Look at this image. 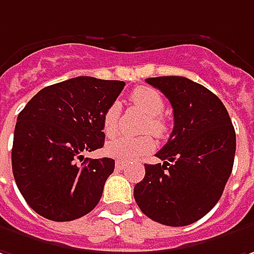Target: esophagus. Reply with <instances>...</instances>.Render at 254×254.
<instances>
[{"mask_svg": "<svg viewBox=\"0 0 254 254\" xmlns=\"http://www.w3.org/2000/svg\"><path fill=\"white\" fill-rule=\"evenodd\" d=\"M125 166H127V163L124 162V160H117V162H115V169H117V170H124Z\"/></svg>", "mask_w": 254, "mask_h": 254, "instance_id": "1", "label": "esophagus"}]
</instances>
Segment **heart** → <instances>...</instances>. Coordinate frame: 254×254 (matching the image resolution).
<instances>
[{
	"instance_id": "b5f03b06",
	"label": "heart",
	"mask_w": 254,
	"mask_h": 254,
	"mask_svg": "<svg viewBox=\"0 0 254 254\" xmlns=\"http://www.w3.org/2000/svg\"><path fill=\"white\" fill-rule=\"evenodd\" d=\"M132 102L139 110H142L149 115V121L144 124V132H152L156 136H163L167 130L166 121L160 117L164 111V101L159 92L150 87H137L132 92ZM119 114L121 105L119 102H112L104 112L102 117V132L111 137L118 132ZM156 147L154 140L150 136H139V137H129V136H119L114 140H110L105 144V153L110 157L119 160H135L140 156L149 154Z\"/></svg>"
}]
</instances>
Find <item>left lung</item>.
I'll use <instances>...</instances> for the list:
<instances>
[{
    "mask_svg": "<svg viewBox=\"0 0 254 254\" xmlns=\"http://www.w3.org/2000/svg\"><path fill=\"white\" fill-rule=\"evenodd\" d=\"M169 98L174 127L157 152L163 163L144 164L133 197L146 216L186 226L205 216L222 195L236 152L229 114L214 92L186 77L146 78Z\"/></svg>",
    "mask_w": 254,
    "mask_h": 254,
    "instance_id": "1",
    "label": "left lung"
}]
</instances>
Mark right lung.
<instances>
[{
    "instance_id": "right-lung-1",
    "label": "right lung",
    "mask_w": 254,
    "mask_h": 254,
    "mask_svg": "<svg viewBox=\"0 0 254 254\" xmlns=\"http://www.w3.org/2000/svg\"><path fill=\"white\" fill-rule=\"evenodd\" d=\"M124 87L118 80L81 75L45 87L19 112L12 173L36 214L66 222L91 212L100 202L115 160L84 159L83 153L104 146V112Z\"/></svg>"
}]
</instances>
